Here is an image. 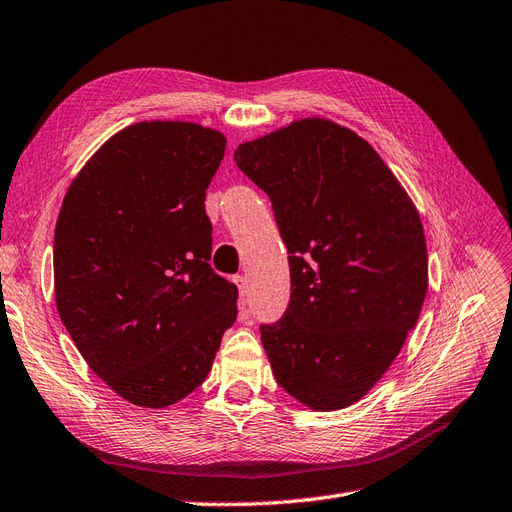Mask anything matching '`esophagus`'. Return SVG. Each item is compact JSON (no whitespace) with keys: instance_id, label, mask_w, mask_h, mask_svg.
Listing matches in <instances>:
<instances>
[{"instance_id":"1","label":"esophagus","mask_w":512,"mask_h":512,"mask_svg":"<svg viewBox=\"0 0 512 512\" xmlns=\"http://www.w3.org/2000/svg\"><path fill=\"white\" fill-rule=\"evenodd\" d=\"M235 284H237V288H239V294H241V303L245 305L247 303V280H245V275H235Z\"/></svg>"}]
</instances>
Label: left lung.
Returning <instances> with one entry per match:
<instances>
[{
	"mask_svg": "<svg viewBox=\"0 0 512 512\" xmlns=\"http://www.w3.org/2000/svg\"><path fill=\"white\" fill-rule=\"evenodd\" d=\"M271 200L290 301L260 324L277 384L312 410L359 401L404 346L427 294L418 211L367 141L301 119L235 151Z\"/></svg>",
	"mask_w": 512,
	"mask_h": 512,
	"instance_id": "8db88e82",
	"label": "left lung"
}]
</instances>
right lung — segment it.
Returning a JSON list of instances; mask_svg holds the SVG:
<instances>
[{
    "label": "right lung",
    "mask_w": 512,
    "mask_h": 512,
    "mask_svg": "<svg viewBox=\"0 0 512 512\" xmlns=\"http://www.w3.org/2000/svg\"><path fill=\"white\" fill-rule=\"evenodd\" d=\"M218 130L141 121L94 153L61 203L55 301L87 365L134 406L166 408L205 382L237 320L211 265L207 188Z\"/></svg>",
    "instance_id": "add662e5"
}]
</instances>
